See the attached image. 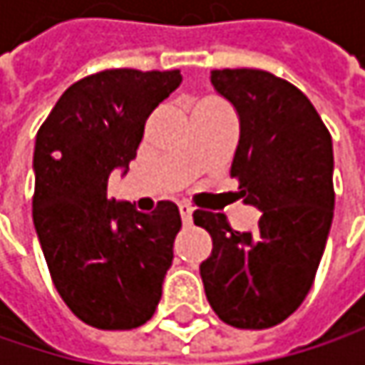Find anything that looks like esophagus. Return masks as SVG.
<instances>
[{"label": "esophagus", "mask_w": 365, "mask_h": 365, "mask_svg": "<svg viewBox=\"0 0 365 365\" xmlns=\"http://www.w3.org/2000/svg\"><path fill=\"white\" fill-rule=\"evenodd\" d=\"M180 213H182V220L185 226H187V224H192V213H194V209H192L190 205L182 202V205H180Z\"/></svg>", "instance_id": "esophagus-1"}]
</instances>
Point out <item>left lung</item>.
Returning a JSON list of instances; mask_svg holds the SVG:
<instances>
[{"mask_svg":"<svg viewBox=\"0 0 365 365\" xmlns=\"http://www.w3.org/2000/svg\"><path fill=\"white\" fill-rule=\"evenodd\" d=\"M211 84L239 113L230 175L243 202L262 211L255 232H237L222 213L194 211L213 239L200 279L215 315L264 329L307 298L334 217L331 137L294 84L262 69H213Z\"/></svg>","mask_w":365,"mask_h":365,"instance_id":"left-lung-1","label":"left lung"}]
</instances>
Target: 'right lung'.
<instances>
[{"label": "right lung", "instance_id": "obj_1", "mask_svg": "<svg viewBox=\"0 0 365 365\" xmlns=\"http://www.w3.org/2000/svg\"><path fill=\"white\" fill-rule=\"evenodd\" d=\"M180 84V69H108L71 84L37 130V239L56 292L93 328H139L160 302L180 209L141 213L110 200L108 180L128 171L148 115Z\"/></svg>", "mask_w": 365, "mask_h": 365}]
</instances>
